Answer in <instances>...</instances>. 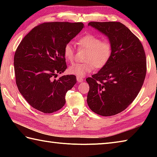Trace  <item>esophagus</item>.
I'll return each instance as SVG.
<instances>
[{
    "mask_svg": "<svg viewBox=\"0 0 157 157\" xmlns=\"http://www.w3.org/2000/svg\"><path fill=\"white\" fill-rule=\"evenodd\" d=\"M77 80H78V82H83V78H79V77H77Z\"/></svg>",
    "mask_w": 157,
    "mask_h": 157,
    "instance_id": "34e87169",
    "label": "esophagus"
}]
</instances>
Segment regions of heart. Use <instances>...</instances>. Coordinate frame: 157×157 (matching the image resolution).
<instances>
[{"instance_id":"1","label":"heart","mask_w":157,"mask_h":157,"mask_svg":"<svg viewBox=\"0 0 157 157\" xmlns=\"http://www.w3.org/2000/svg\"><path fill=\"white\" fill-rule=\"evenodd\" d=\"M79 49H86L84 63H74L68 68V73L79 78H83L91 73L95 67L102 68L107 64L113 52V45L107 39H101L94 34H86L78 39ZM63 56L68 62H73L75 58V48L71 41L63 47Z\"/></svg>"}]
</instances>
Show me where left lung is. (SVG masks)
I'll return each instance as SVG.
<instances>
[{"mask_svg": "<svg viewBox=\"0 0 157 157\" xmlns=\"http://www.w3.org/2000/svg\"><path fill=\"white\" fill-rule=\"evenodd\" d=\"M105 34L113 45L107 64L87 78V103L98 115L110 116L122 112L134 100L144 82L147 63L139 38L120 22H89Z\"/></svg>", "mask_w": 157, "mask_h": 157, "instance_id": "1", "label": "left lung"}]
</instances>
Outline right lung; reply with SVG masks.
<instances>
[{
  "label": "right lung",
  "instance_id": "right-lung-1",
  "mask_svg": "<svg viewBox=\"0 0 157 157\" xmlns=\"http://www.w3.org/2000/svg\"><path fill=\"white\" fill-rule=\"evenodd\" d=\"M83 28L82 23H41L17 47L14 57L16 84L21 94L36 110L50 113L65 105L66 94L75 84L76 77L55 78L67 68L63 47Z\"/></svg>",
  "mask_w": 157,
  "mask_h": 157
}]
</instances>
